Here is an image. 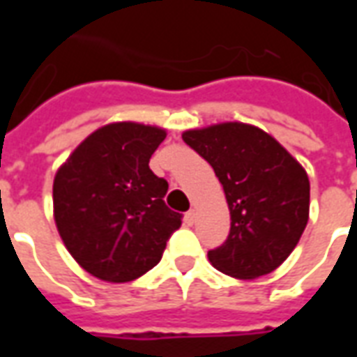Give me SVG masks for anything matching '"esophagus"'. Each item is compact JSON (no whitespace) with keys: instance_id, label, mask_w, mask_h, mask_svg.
Listing matches in <instances>:
<instances>
[{"instance_id":"esophagus-1","label":"esophagus","mask_w":357,"mask_h":357,"mask_svg":"<svg viewBox=\"0 0 357 357\" xmlns=\"http://www.w3.org/2000/svg\"><path fill=\"white\" fill-rule=\"evenodd\" d=\"M195 220H197V212H195V210H189V212L185 214V224L193 225Z\"/></svg>"}]
</instances>
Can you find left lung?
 Masks as SVG:
<instances>
[{
	"label": "left lung",
	"mask_w": 357,
	"mask_h": 357,
	"mask_svg": "<svg viewBox=\"0 0 357 357\" xmlns=\"http://www.w3.org/2000/svg\"><path fill=\"white\" fill-rule=\"evenodd\" d=\"M181 137L214 168L231 214L225 243L208 250L212 266L237 279L271 273L306 229V170L269 133L243 122L187 130Z\"/></svg>",
	"instance_id": "8db88e82"
}]
</instances>
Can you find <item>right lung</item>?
<instances>
[{
    "mask_svg": "<svg viewBox=\"0 0 357 357\" xmlns=\"http://www.w3.org/2000/svg\"><path fill=\"white\" fill-rule=\"evenodd\" d=\"M166 130L114 122L82 141L53 181V216L76 262L109 283L153 269L181 214L164 204L168 181L149 168Z\"/></svg>",
    "mask_w": 357,
    "mask_h": 357,
    "instance_id": "obj_1",
    "label": "right lung"
}]
</instances>
